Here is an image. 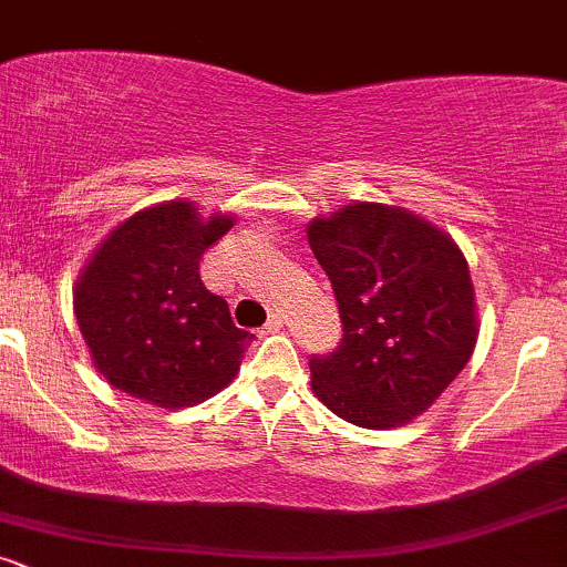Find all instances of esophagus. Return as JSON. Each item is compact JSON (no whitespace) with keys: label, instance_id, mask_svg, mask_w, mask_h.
I'll return each instance as SVG.
<instances>
[{"label":"esophagus","instance_id":"esophagus-1","mask_svg":"<svg viewBox=\"0 0 567 567\" xmlns=\"http://www.w3.org/2000/svg\"><path fill=\"white\" fill-rule=\"evenodd\" d=\"M282 324H285L282 315H271V317H269V322L264 324L261 333H277V330H282Z\"/></svg>","mask_w":567,"mask_h":567}]
</instances>
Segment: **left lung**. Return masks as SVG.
<instances>
[{
    "mask_svg": "<svg viewBox=\"0 0 567 567\" xmlns=\"http://www.w3.org/2000/svg\"><path fill=\"white\" fill-rule=\"evenodd\" d=\"M311 252L333 285L343 338L311 357V389L338 419L394 429L451 386L477 343L464 252L405 207L354 202L309 224Z\"/></svg>",
    "mask_w": 567,
    "mask_h": 567,
    "instance_id": "1",
    "label": "left lung"
}]
</instances>
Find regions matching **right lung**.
<instances>
[{
    "label": "right lung",
    "mask_w": 567,
    "mask_h": 567,
    "mask_svg": "<svg viewBox=\"0 0 567 567\" xmlns=\"http://www.w3.org/2000/svg\"><path fill=\"white\" fill-rule=\"evenodd\" d=\"M188 199L146 207L97 245L74 288V315L97 373L157 408L205 402L237 375L252 333L202 285V252L231 229Z\"/></svg>",
    "instance_id": "add662e5"
}]
</instances>
